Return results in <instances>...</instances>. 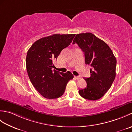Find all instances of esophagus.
Listing matches in <instances>:
<instances>
[{
  "label": "esophagus",
  "mask_w": 132,
  "mask_h": 132,
  "mask_svg": "<svg viewBox=\"0 0 132 132\" xmlns=\"http://www.w3.org/2000/svg\"><path fill=\"white\" fill-rule=\"evenodd\" d=\"M74 78H75V79H80V77H79V76H74Z\"/></svg>",
  "instance_id": "esophagus-1"
}]
</instances>
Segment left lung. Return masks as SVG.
I'll return each instance as SVG.
<instances>
[{"instance_id": "1", "label": "left lung", "mask_w": 132, "mask_h": 132, "mask_svg": "<svg viewBox=\"0 0 132 132\" xmlns=\"http://www.w3.org/2000/svg\"><path fill=\"white\" fill-rule=\"evenodd\" d=\"M72 44H77L85 53V63L90 64L91 77L85 78V88L79 90L81 96L89 100L103 97L110 88L116 77V59L104 41L91 33L78 34Z\"/></svg>"}]
</instances>
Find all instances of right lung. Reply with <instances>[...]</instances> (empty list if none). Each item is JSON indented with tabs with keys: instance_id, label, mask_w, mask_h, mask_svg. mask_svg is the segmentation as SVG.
Returning <instances> with one entry per match:
<instances>
[{
	"instance_id": "add662e5",
	"label": "right lung",
	"mask_w": 132,
	"mask_h": 132,
	"mask_svg": "<svg viewBox=\"0 0 132 132\" xmlns=\"http://www.w3.org/2000/svg\"><path fill=\"white\" fill-rule=\"evenodd\" d=\"M75 35L54 34L41 38L32 44L27 52L26 66L30 82L42 96L57 99L63 94L67 83L74 78L66 73L52 70L53 61L68 47Z\"/></svg>"
}]
</instances>
